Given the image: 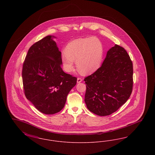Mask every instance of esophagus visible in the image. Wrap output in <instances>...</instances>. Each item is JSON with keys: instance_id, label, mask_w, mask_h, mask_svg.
Returning <instances> with one entry per match:
<instances>
[{"instance_id": "34e87169", "label": "esophagus", "mask_w": 155, "mask_h": 155, "mask_svg": "<svg viewBox=\"0 0 155 155\" xmlns=\"http://www.w3.org/2000/svg\"><path fill=\"white\" fill-rule=\"evenodd\" d=\"M82 81V79L81 78V77H78V78H77V82H78V83L81 82Z\"/></svg>"}]
</instances>
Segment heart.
I'll list each match as a JSON object with an SVG mask.
<instances>
[{
    "instance_id": "heart-1",
    "label": "heart",
    "mask_w": 155,
    "mask_h": 155,
    "mask_svg": "<svg viewBox=\"0 0 155 155\" xmlns=\"http://www.w3.org/2000/svg\"><path fill=\"white\" fill-rule=\"evenodd\" d=\"M104 56L101 41L95 37L80 38L67 45L61 60L64 70L71 73L74 70V61L82 74H91L101 66Z\"/></svg>"
}]
</instances>
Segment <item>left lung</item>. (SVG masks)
I'll return each mask as SVG.
<instances>
[{
    "mask_svg": "<svg viewBox=\"0 0 155 155\" xmlns=\"http://www.w3.org/2000/svg\"><path fill=\"white\" fill-rule=\"evenodd\" d=\"M85 102L89 111L101 116L117 110L133 91V62L125 49L115 45L102 65L84 78Z\"/></svg>",
    "mask_w": 155,
    "mask_h": 155,
    "instance_id": "left-lung-1",
    "label": "left lung"
}]
</instances>
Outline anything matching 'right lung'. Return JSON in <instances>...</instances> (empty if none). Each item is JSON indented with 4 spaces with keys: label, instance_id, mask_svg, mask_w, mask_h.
<instances>
[{
    "label": "right lung",
    "instance_id": "obj_1",
    "mask_svg": "<svg viewBox=\"0 0 155 155\" xmlns=\"http://www.w3.org/2000/svg\"><path fill=\"white\" fill-rule=\"evenodd\" d=\"M48 35L30 47L24 61L22 84L25 95L39 111L58 113L77 83V78L61 67V53Z\"/></svg>",
    "mask_w": 155,
    "mask_h": 155
}]
</instances>
